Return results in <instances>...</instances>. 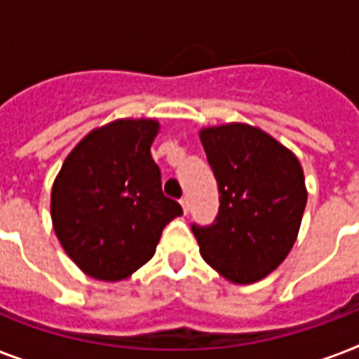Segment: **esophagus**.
<instances>
[{"instance_id":"esophagus-1","label":"esophagus","mask_w":359,"mask_h":359,"mask_svg":"<svg viewBox=\"0 0 359 359\" xmlns=\"http://www.w3.org/2000/svg\"><path fill=\"white\" fill-rule=\"evenodd\" d=\"M180 207H182L184 214L190 212V201H188V197H182V199H180Z\"/></svg>"}]
</instances>
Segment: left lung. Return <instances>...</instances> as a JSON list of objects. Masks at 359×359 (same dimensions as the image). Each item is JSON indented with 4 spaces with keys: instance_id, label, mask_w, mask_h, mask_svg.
<instances>
[{
    "instance_id": "obj_1",
    "label": "left lung",
    "mask_w": 359,
    "mask_h": 359,
    "mask_svg": "<svg viewBox=\"0 0 359 359\" xmlns=\"http://www.w3.org/2000/svg\"><path fill=\"white\" fill-rule=\"evenodd\" d=\"M199 137L219 188L216 222L191 225L201 257L231 283L261 281L296 242L307 203L304 169L259 126H208Z\"/></svg>"
}]
</instances>
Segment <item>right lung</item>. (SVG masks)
<instances>
[{
  "instance_id": "1",
  "label": "right lung",
  "mask_w": 359,
  "mask_h": 359,
  "mask_svg": "<svg viewBox=\"0 0 359 359\" xmlns=\"http://www.w3.org/2000/svg\"><path fill=\"white\" fill-rule=\"evenodd\" d=\"M156 119H117L91 130L52 186L55 236L81 272L121 281L151 261L163 227L182 214L163 196L151 156Z\"/></svg>"
}]
</instances>
